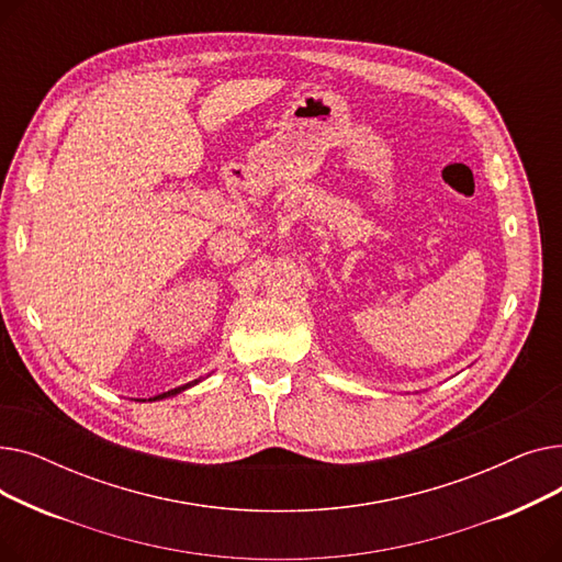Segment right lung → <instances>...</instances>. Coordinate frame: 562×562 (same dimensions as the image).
Segmentation results:
<instances>
[{
  "mask_svg": "<svg viewBox=\"0 0 562 562\" xmlns=\"http://www.w3.org/2000/svg\"><path fill=\"white\" fill-rule=\"evenodd\" d=\"M187 387H191V385H184V387H177V390L164 392V394H159V396H155V398H166V396H172V394H180V392H182V390H187Z\"/></svg>",
  "mask_w": 562,
  "mask_h": 562,
  "instance_id": "right-lung-1",
  "label": "right lung"
}]
</instances>
